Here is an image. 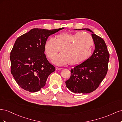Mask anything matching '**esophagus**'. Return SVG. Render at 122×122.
<instances>
[{"label":"esophagus","instance_id":"esophagus-1","mask_svg":"<svg viewBox=\"0 0 122 122\" xmlns=\"http://www.w3.org/2000/svg\"><path fill=\"white\" fill-rule=\"evenodd\" d=\"M55 69H56V71H60V70H61L62 68H58V67H56L55 68Z\"/></svg>","mask_w":122,"mask_h":122}]
</instances>
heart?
Instances as JSON below:
<instances>
[{"label":"heart","instance_id":"1","mask_svg":"<svg viewBox=\"0 0 122 122\" xmlns=\"http://www.w3.org/2000/svg\"><path fill=\"white\" fill-rule=\"evenodd\" d=\"M93 46V38L85 32H64L58 34L55 39H47L44 51L47 57L51 60L61 49V53L54 57L53 63L57 66L69 64L75 66L81 64L91 56Z\"/></svg>","mask_w":122,"mask_h":122}]
</instances>
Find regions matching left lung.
Masks as SVG:
<instances>
[{
  "label": "left lung",
  "instance_id": "left-lung-1",
  "mask_svg": "<svg viewBox=\"0 0 122 122\" xmlns=\"http://www.w3.org/2000/svg\"><path fill=\"white\" fill-rule=\"evenodd\" d=\"M79 30L92 32L95 49L86 61L71 70V76L65 83L67 87L73 93L87 94L96 90L105 78L108 70L109 53L102 38L88 28Z\"/></svg>",
  "mask_w": 122,
  "mask_h": 122
}]
</instances>
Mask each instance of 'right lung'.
Segmentation results:
<instances>
[{"instance_id":"1","label":"right lung","mask_w":122,"mask_h":122,"mask_svg":"<svg viewBox=\"0 0 122 122\" xmlns=\"http://www.w3.org/2000/svg\"><path fill=\"white\" fill-rule=\"evenodd\" d=\"M62 29L34 28L16 40L10 53V72L24 90L31 93L39 91L55 71L44 53V45L49 36Z\"/></svg>"}]
</instances>
